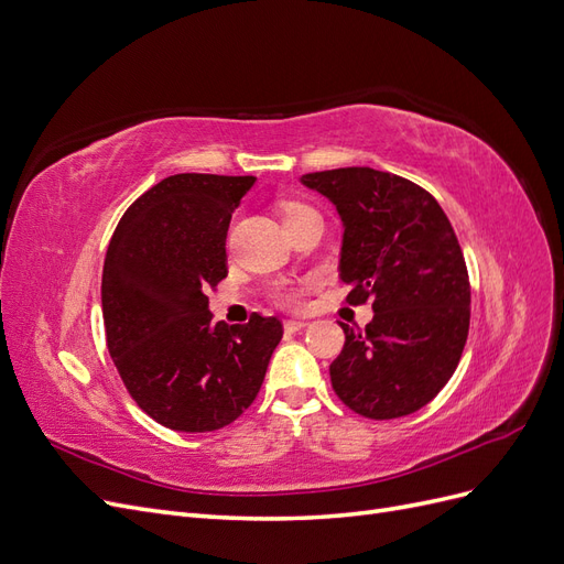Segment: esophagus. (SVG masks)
<instances>
[{
  "instance_id": "34e87169",
  "label": "esophagus",
  "mask_w": 564,
  "mask_h": 564,
  "mask_svg": "<svg viewBox=\"0 0 564 564\" xmlns=\"http://www.w3.org/2000/svg\"><path fill=\"white\" fill-rule=\"evenodd\" d=\"M305 327H308V322H305V319H284V329L286 332H301Z\"/></svg>"
}]
</instances>
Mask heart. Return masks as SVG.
Wrapping results in <instances>:
<instances>
[{
	"mask_svg": "<svg viewBox=\"0 0 564 564\" xmlns=\"http://www.w3.org/2000/svg\"><path fill=\"white\" fill-rule=\"evenodd\" d=\"M303 212H313L305 207V204L301 202H284L282 207V214L284 218H292L296 214H303ZM301 296H303V289L301 284H294V282H282L278 289H275V299L282 303V305H299L301 303Z\"/></svg>",
	"mask_w": 564,
	"mask_h": 564,
	"instance_id": "b5f03b06",
	"label": "heart"
}]
</instances>
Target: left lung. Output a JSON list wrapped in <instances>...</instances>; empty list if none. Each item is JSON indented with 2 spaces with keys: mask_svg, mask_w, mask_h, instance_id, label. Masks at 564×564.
Masks as SVG:
<instances>
[{
  "mask_svg": "<svg viewBox=\"0 0 564 564\" xmlns=\"http://www.w3.org/2000/svg\"><path fill=\"white\" fill-rule=\"evenodd\" d=\"M344 224L338 275L373 319L352 329L329 367L336 395L367 419L419 412L445 388L464 352L470 284L447 214L431 193L369 166L303 174Z\"/></svg>",
  "mask_w": 564,
  "mask_h": 564,
  "instance_id": "8db88e82",
  "label": "left lung"
}]
</instances>
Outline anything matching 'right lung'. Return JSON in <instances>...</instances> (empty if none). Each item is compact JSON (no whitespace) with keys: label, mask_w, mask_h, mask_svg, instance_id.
<instances>
[{"label":"right lung","mask_w":564,"mask_h":564,"mask_svg":"<svg viewBox=\"0 0 564 564\" xmlns=\"http://www.w3.org/2000/svg\"><path fill=\"white\" fill-rule=\"evenodd\" d=\"M253 176L176 174L119 220L100 301L108 350L129 395L181 433L232 423L256 400L282 322H212L207 292L228 275L226 235Z\"/></svg>","instance_id":"add662e5"}]
</instances>
